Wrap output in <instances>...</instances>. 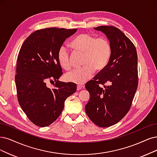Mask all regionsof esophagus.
Listing matches in <instances>:
<instances>
[{
    "instance_id": "34e87169",
    "label": "esophagus",
    "mask_w": 157,
    "mask_h": 157,
    "mask_svg": "<svg viewBox=\"0 0 157 157\" xmlns=\"http://www.w3.org/2000/svg\"><path fill=\"white\" fill-rule=\"evenodd\" d=\"M84 87V86L83 85H77V90H81L82 89H83Z\"/></svg>"
}]
</instances>
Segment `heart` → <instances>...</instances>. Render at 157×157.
<instances>
[{
  "mask_svg": "<svg viewBox=\"0 0 157 157\" xmlns=\"http://www.w3.org/2000/svg\"><path fill=\"white\" fill-rule=\"evenodd\" d=\"M70 45L75 51L83 54L84 67L67 73L65 79L68 82L84 83L94 75L95 69L101 71L105 68L111 57V44L105 37L96 38L92 35L83 33L73 39ZM57 59L64 69L70 70L72 68L69 51L65 46H61L59 49Z\"/></svg>",
  "mask_w": 157,
  "mask_h": 157,
  "instance_id": "heart-1",
  "label": "heart"
}]
</instances>
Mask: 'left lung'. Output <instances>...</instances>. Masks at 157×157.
Here are the masks:
<instances>
[{
	"label": "left lung",
	"mask_w": 157,
	"mask_h": 157,
	"mask_svg": "<svg viewBox=\"0 0 157 157\" xmlns=\"http://www.w3.org/2000/svg\"><path fill=\"white\" fill-rule=\"evenodd\" d=\"M94 29L105 35L112 51L107 66L85 85L90 96L85 108L92 122L107 127L120 121L131 106L138 83L137 52L131 40L118 28L101 26ZM106 82L107 86L104 85Z\"/></svg>",
	"instance_id": "8db88e82"
}]
</instances>
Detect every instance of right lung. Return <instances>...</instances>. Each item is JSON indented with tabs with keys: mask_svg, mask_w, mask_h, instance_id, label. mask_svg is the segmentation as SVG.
Here are the masks:
<instances>
[{
	"mask_svg": "<svg viewBox=\"0 0 157 157\" xmlns=\"http://www.w3.org/2000/svg\"><path fill=\"white\" fill-rule=\"evenodd\" d=\"M77 29L50 28L32 33L23 43L17 58L15 80L22 111L32 123L46 127L59 117L67 98L76 91V84L58 79L62 68L57 53L67 38ZM54 79L55 88L46 86Z\"/></svg>",
	"mask_w": 157,
	"mask_h": 157,
	"instance_id": "1",
	"label": "right lung"
}]
</instances>
